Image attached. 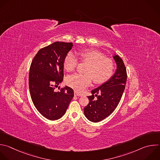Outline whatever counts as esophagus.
Masks as SVG:
<instances>
[{"label":"esophagus","mask_w":160,"mask_h":160,"mask_svg":"<svg viewBox=\"0 0 160 160\" xmlns=\"http://www.w3.org/2000/svg\"><path fill=\"white\" fill-rule=\"evenodd\" d=\"M74 93H75V95H77V96H82V94L81 93L76 92V91L74 92Z\"/></svg>","instance_id":"obj_1"}]
</instances>
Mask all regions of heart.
I'll return each mask as SVG.
<instances>
[{"label": "heart", "mask_w": 160, "mask_h": 160, "mask_svg": "<svg viewBox=\"0 0 160 160\" xmlns=\"http://www.w3.org/2000/svg\"><path fill=\"white\" fill-rule=\"evenodd\" d=\"M78 55L82 63H87L85 70V74H74L66 78V83L75 90L83 92L92 81L96 84H102L107 82L113 75L114 63L109 58L105 57L102 52L92 49L80 51ZM78 62L74 55L69 52L63 61L64 69L68 72H73Z\"/></svg>", "instance_id": "obj_1"}]
</instances>
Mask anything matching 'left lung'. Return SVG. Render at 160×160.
I'll use <instances>...</instances> for the list:
<instances>
[{
	"mask_svg": "<svg viewBox=\"0 0 160 160\" xmlns=\"http://www.w3.org/2000/svg\"><path fill=\"white\" fill-rule=\"evenodd\" d=\"M113 58L117 65L115 73L107 82L92 90V95L88 96L89 103L84 108L85 117L93 122L102 121L114 111L125 89L127 80L125 65L118 55H115Z\"/></svg>",
	"mask_w": 160,
	"mask_h": 160,
	"instance_id": "1",
	"label": "left lung"
}]
</instances>
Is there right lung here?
Wrapping results in <instances>:
<instances>
[{
  "label": "right lung",
  "instance_id": "right-lung-1",
  "mask_svg": "<svg viewBox=\"0 0 160 160\" xmlns=\"http://www.w3.org/2000/svg\"><path fill=\"white\" fill-rule=\"evenodd\" d=\"M72 46V42H53L39 50L31 64L29 87L31 99L39 113L49 120L60 119L74 96L73 89L68 86L55 91L63 81V61Z\"/></svg>",
  "mask_w": 160,
  "mask_h": 160
}]
</instances>
